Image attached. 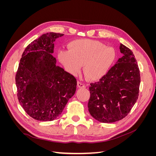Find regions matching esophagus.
Masks as SVG:
<instances>
[{
    "label": "esophagus",
    "mask_w": 156,
    "mask_h": 156,
    "mask_svg": "<svg viewBox=\"0 0 156 156\" xmlns=\"http://www.w3.org/2000/svg\"><path fill=\"white\" fill-rule=\"evenodd\" d=\"M77 86L79 88H85L86 87L85 84H84L83 83L80 82V81L77 82Z\"/></svg>",
    "instance_id": "1"
}]
</instances>
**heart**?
Listing matches in <instances>:
<instances>
[{"label":"heart","mask_w":156,"mask_h":156,"mask_svg":"<svg viewBox=\"0 0 156 156\" xmlns=\"http://www.w3.org/2000/svg\"><path fill=\"white\" fill-rule=\"evenodd\" d=\"M69 50H60L57 53L59 62L65 69L77 75L83 65V72L90 80L105 75L115 59L114 49L105 47L96 40L82 39L70 42Z\"/></svg>","instance_id":"obj_1"}]
</instances>
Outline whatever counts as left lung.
Returning a JSON list of instances; mask_svg holds the SVG:
<instances>
[{
    "label": "left lung",
    "instance_id": "obj_1",
    "mask_svg": "<svg viewBox=\"0 0 156 156\" xmlns=\"http://www.w3.org/2000/svg\"><path fill=\"white\" fill-rule=\"evenodd\" d=\"M124 55L100 81L90 83L88 108L90 114L103 123H112L125 118L138 99L140 72L135 56L120 44Z\"/></svg>",
    "mask_w": 156,
    "mask_h": 156
}]
</instances>
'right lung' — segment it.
I'll use <instances>...</instances> for the list:
<instances>
[{
  "instance_id": "obj_1",
  "label": "right lung",
  "mask_w": 156,
  "mask_h": 156,
  "mask_svg": "<svg viewBox=\"0 0 156 156\" xmlns=\"http://www.w3.org/2000/svg\"><path fill=\"white\" fill-rule=\"evenodd\" d=\"M63 34L46 33L25 48L16 75L17 98L23 109L40 121L55 120L76 91L77 80L52 55Z\"/></svg>"
}]
</instances>
